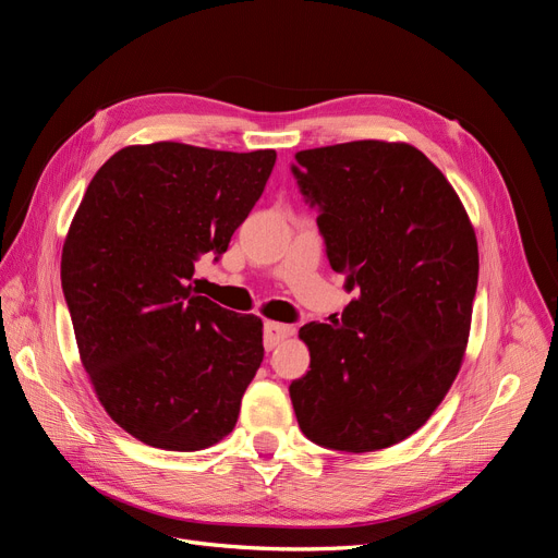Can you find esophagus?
<instances>
[{
    "mask_svg": "<svg viewBox=\"0 0 558 558\" xmlns=\"http://www.w3.org/2000/svg\"><path fill=\"white\" fill-rule=\"evenodd\" d=\"M291 332H293L291 326L275 324V320H267V324H265V337H263L265 349L272 351L277 344H281L286 340V337H291Z\"/></svg>",
    "mask_w": 558,
    "mask_h": 558,
    "instance_id": "34e87169",
    "label": "esophagus"
}]
</instances>
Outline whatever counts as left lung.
I'll return each mask as SVG.
<instances>
[{
    "label": "left lung",
    "instance_id": "1",
    "mask_svg": "<svg viewBox=\"0 0 558 558\" xmlns=\"http://www.w3.org/2000/svg\"><path fill=\"white\" fill-rule=\"evenodd\" d=\"M293 174L318 211L335 272L356 289L342 320L307 324L298 424L337 451L402 442L459 375L477 291V238L447 177L404 142L298 150Z\"/></svg>",
    "mask_w": 558,
    "mask_h": 558
}]
</instances>
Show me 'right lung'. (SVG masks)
<instances>
[{"label": "right lung", "mask_w": 558, "mask_h": 558, "mask_svg": "<svg viewBox=\"0 0 558 558\" xmlns=\"http://www.w3.org/2000/svg\"><path fill=\"white\" fill-rule=\"evenodd\" d=\"M277 154L179 142L125 146L93 177L62 246V291L97 400L167 451L221 442L263 363V320L193 293L226 253Z\"/></svg>", "instance_id": "obj_1"}]
</instances>
